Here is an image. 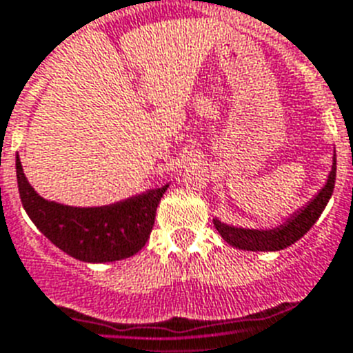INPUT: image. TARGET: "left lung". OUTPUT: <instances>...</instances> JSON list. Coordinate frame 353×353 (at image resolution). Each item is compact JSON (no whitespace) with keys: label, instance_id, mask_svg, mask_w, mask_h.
<instances>
[{"label":"left lung","instance_id":"obj_1","mask_svg":"<svg viewBox=\"0 0 353 353\" xmlns=\"http://www.w3.org/2000/svg\"><path fill=\"white\" fill-rule=\"evenodd\" d=\"M335 167H337V163H335L334 157V165H332V172L325 188L303 210L297 212L296 216H292V219H288L279 228H274V230H245V228H232V226L223 225L217 219H214L217 232L221 234L223 239L228 245L241 248V250L276 252L294 245L305 236L306 232L310 230L312 225L319 219V216L325 210L326 203L332 197V192H334L335 186V170H337Z\"/></svg>","mask_w":353,"mask_h":353}]
</instances>
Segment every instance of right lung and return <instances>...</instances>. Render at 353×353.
<instances>
[{
    "mask_svg": "<svg viewBox=\"0 0 353 353\" xmlns=\"http://www.w3.org/2000/svg\"><path fill=\"white\" fill-rule=\"evenodd\" d=\"M19 197L28 217L68 256L87 263H107L134 256L148 241L156 208L168 185L143 196L97 208H74L47 201L34 192L16 157Z\"/></svg>",
    "mask_w": 353,
    "mask_h": 353,
    "instance_id": "1",
    "label": "right lung"
}]
</instances>
